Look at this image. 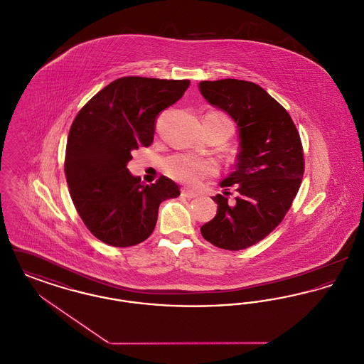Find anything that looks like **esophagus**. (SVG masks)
<instances>
[{
	"label": "esophagus",
	"instance_id": "esophagus-1",
	"mask_svg": "<svg viewBox=\"0 0 364 364\" xmlns=\"http://www.w3.org/2000/svg\"><path fill=\"white\" fill-rule=\"evenodd\" d=\"M181 195H183L184 198H188V199H192V198H196V196H198V193H196V192H193V191L186 190V188L181 191Z\"/></svg>",
	"mask_w": 364,
	"mask_h": 364
}]
</instances>
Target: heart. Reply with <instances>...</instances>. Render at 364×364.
Here are the masks:
<instances>
[{
  "label": "heart",
  "instance_id": "obj_1",
  "mask_svg": "<svg viewBox=\"0 0 364 364\" xmlns=\"http://www.w3.org/2000/svg\"><path fill=\"white\" fill-rule=\"evenodd\" d=\"M208 117L218 124L233 128L232 120L224 113H210ZM164 169L174 180L186 183L188 186H198L200 181L211 176H215L218 172L214 161L190 154H176L166 158Z\"/></svg>",
  "mask_w": 364,
  "mask_h": 364
}]
</instances>
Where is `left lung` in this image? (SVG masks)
I'll use <instances>...</instances> for the list:
<instances>
[{
	"instance_id": "left-lung-1",
	"label": "left lung",
	"mask_w": 364,
	"mask_h": 364,
	"mask_svg": "<svg viewBox=\"0 0 364 364\" xmlns=\"http://www.w3.org/2000/svg\"><path fill=\"white\" fill-rule=\"evenodd\" d=\"M199 88L236 122L242 139L236 171L220 184L225 192L213 196L217 214L200 232L218 248L240 251L272 233L292 206L304 173L301 140L289 113L258 85L223 79ZM229 186L238 192L233 201Z\"/></svg>"
}]
</instances>
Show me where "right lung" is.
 <instances>
[{
	"instance_id": "right-lung-1",
	"label": "right lung",
	"mask_w": 364,
	"mask_h": 364,
	"mask_svg": "<svg viewBox=\"0 0 364 364\" xmlns=\"http://www.w3.org/2000/svg\"><path fill=\"white\" fill-rule=\"evenodd\" d=\"M188 87L190 80L125 76L104 87L75 117L64 171L76 211L98 240L113 247L144 242L156 228L159 205L180 195L165 176L144 186L127 164L134 150L153 143L156 116Z\"/></svg>"
}]
</instances>
